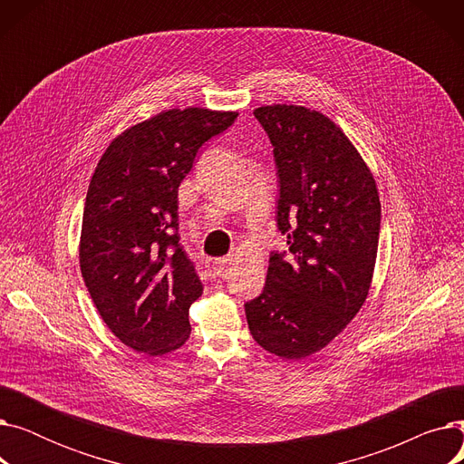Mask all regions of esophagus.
<instances>
[{
    "label": "esophagus",
    "mask_w": 464,
    "mask_h": 464,
    "mask_svg": "<svg viewBox=\"0 0 464 464\" xmlns=\"http://www.w3.org/2000/svg\"><path fill=\"white\" fill-rule=\"evenodd\" d=\"M229 261H231L229 257H218V259H214V261H212V265H210L212 273H214L216 276H222V275H224V271L227 269Z\"/></svg>",
    "instance_id": "esophagus-1"
}]
</instances>
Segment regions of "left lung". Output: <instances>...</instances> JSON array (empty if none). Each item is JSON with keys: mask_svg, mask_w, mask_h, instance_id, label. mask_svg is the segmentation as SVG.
Wrapping results in <instances>:
<instances>
[{"mask_svg": "<svg viewBox=\"0 0 464 464\" xmlns=\"http://www.w3.org/2000/svg\"><path fill=\"white\" fill-rule=\"evenodd\" d=\"M278 169L273 252L259 297L245 304L256 343L282 359L325 348L353 320L372 282L382 207L376 180L334 121L299 105L254 111Z\"/></svg>", "mask_w": 464, "mask_h": 464, "instance_id": "1", "label": "left lung"}]
</instances>
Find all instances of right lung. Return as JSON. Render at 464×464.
Returning a JSON list of instances; mask_svg holds the SVG:
<instances>
[{
    "label": "right lung",
    "mask_w": 464,
    "mask_h": 464,
    "mask_svg": "<svg viewBox=\"0 0 464 464\" xmlns=\"http://www.w3.org/2000/svg\"><path fill=\"white\" fill-rule=\"evenodd\" d=\"M237 112L170 109L118 135L95 167L81 231V273L107 327L135 352L163 355L189 333L203 294L180 246L179 186L201 146Z\"/></svg>",
    "instance_id": "add662e5"
}]
</instances>
